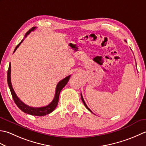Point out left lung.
Wrapping results in <instances>:
<instances>
[{"label": "left lung", "mask_w": 146, "mask_h": 146, "mask_svg": "<svg viewBox=\"0 0 146 146\" xmlns=\"http://www.w3.org/2000/svg\"><path fill=\"white\" fill-rule=\"evenodd\" d=\"M125 41H126L125 40ZM81 98H82V102H83V104H84V105H85V107H86V108H87V109H88V110L90 111V112L93 113L92 111V110H91L90 109V108H89L87 107V105H86V104H85V101H84V99H83V97H82V94H81Z\"/></svg>", "instance_id": "left-lung-1"}]
</instances>
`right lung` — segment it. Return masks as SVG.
Masks as SVG:
<instances>
[{
    "mask_svg": "<svg viewBox=\"0 0 146 146\" xmlns=\"http://www.w3.org/2000/svg\"><path fill=\"white\" fill-rule=\"evenodd\" d=\"M36 28V27H33L30 30H29V31H27L25 35L24 38H26L27 36V35H29L31 31H33L35 30ZM23 41H24V39L22 40V41L17 45V46L15 47V48L14 49V52L16 51L17 48L20 46V44L22 42H23ZM11 64L10 63L9 64V69H8V71H7V83H8L9 87V88H10L12 98H13V99H14L15 104H16V105L19 107V108L21 109L23 111H24V113H26L27 114L32 115H35V116L46 115H48L49 113H51L52 111L55 109L56 107V106H57L58 104L59 96H60V94L61 91V90L63 89L64 87V86L67 84V83L68 82V81H69L70 76H71V75H69V76H66V78H64V79L61 80V81L58 83L56 88V92H55L54 99L52 100V101L51 102L50 104L47 105V106H44V107H32L28 106V105H26L24 103V102H22L20 99L18 98L17 95L15 94V93L13 88H12V86L11 80Z\"/></svg>",
    "mask_w": 146,
    "mask_h": 146,
    "instance_id": "1",
    "label": "right lung"
}]
</instances>
